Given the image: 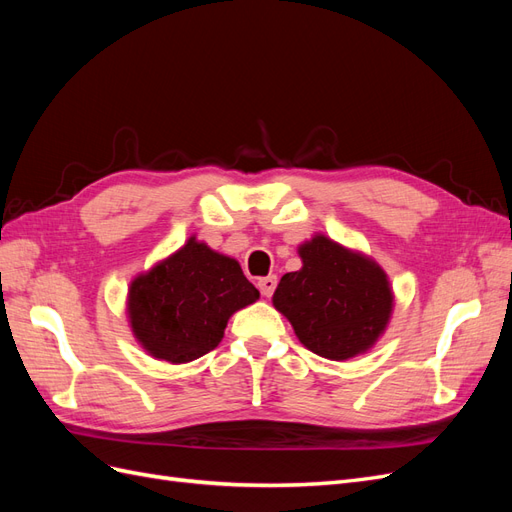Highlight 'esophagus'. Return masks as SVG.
<instances>
[{
    "label": "esophagus",
    "instance_id": "esophagus-1",
    "mask_svg": "<svg viewBox=\"0 0 512 512\" xmlns=\"http://www.w3.org/2000/svg\"><path fill=\"white\" fill-rule=\"evenodd\" d=\"M277 286V277L275 275H267V277H260L258 280V290L262 292V297H271L275 292Z\"/></svg>",
    "mask_w": 512,
    "mask_h": 512
}]
</instances>
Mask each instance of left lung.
<instances>
[{
  "instance_id": "obj_1",
  "label": "left lung",
  "mask_w": 512,
  "mask_h": 512,
  "mask_svg": "<svg viewBox=\"0 0 512 512\" xmlns=\"http://www.w3.org/2000/svg\"><path fill=\"white\" fill-rule=\"evenodd\" d=\"M299 254L303 269L282 277L273 305L290 320L301 344L333 361L371 348L393 309L384 271L327 237H314Z\"/></svg>"
}]
</instances>
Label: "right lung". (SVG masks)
Here are the masks:
<instances>
[{
    "label": "right lung",
    "instance_id": "add662e5",
    "mask_svg": "<svg viewBox=\"0 0 512 512\" xmlns=\"http://www.w3.org/2000/svg\"><path fill=\"white\" fill-rule=\"evenodd\" d=\"M260 292L239 262L190 239L130 286L128 312L143 348L168 363H188L222 342L228 318Z\"/></svg>",
    "mask_w": 512,
    "mask_h": 512
}]
</instances>
